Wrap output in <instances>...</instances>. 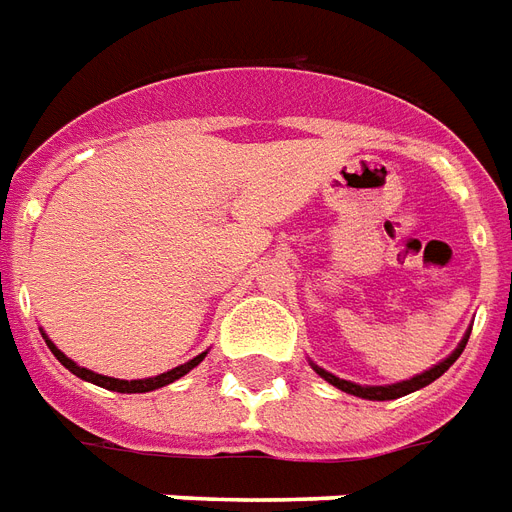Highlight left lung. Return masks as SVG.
I'll use <instances>...</instances> for the list:
<instances>
[{
	"mask_svg": "<svg viewBox=\"0 0 512 512\" xmlns=\"http://www.w3.org/2000/svg\"><path fill=\"white\" fill-rule=\"evenodd\" d=\"M469 333H472V327L466 330V335L461 338V343L455 346L453 354H447L442 363H436L434 368H428V371H423V374L412 376V379H406V382H395V384H357V382H346V379H341V376L330 374V371H324L322 365H316L311 360V368L316 371V374L322 376L324 382H330L333 387H338V390H343V393L349 395H357V398H365V401H393V398H401V395H409L414 393V390H420V387H425V384L436 382L439 376L445 374L447 368L461 357V352H464L466 341H469Z\"/></svg>",
	"mask_w": 512,
	"mask_h": 512,
	"instance_id": "obj_1",
	"label": "left lung"
}]
</instances>
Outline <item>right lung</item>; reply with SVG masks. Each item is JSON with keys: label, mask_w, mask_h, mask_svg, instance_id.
<instances>
[{"label": "right lung", "mask_w": 512, "mask_h": 512, "mask_svg": "<svg viewBox=\"0 0 512 512\" xmlns=\"http://www.w3.org/2000/svg\"><path fill=\"white\" fill-rule=\"evenodd\" d=\"M43 338H46V346L51 349V354L57 357L59 363L65 365L70 374H76L78 379H84V382H92V384H98V387H106V390H114V393H152V390H158V387H166V384L182 379V376L188 374V371H193V368L207 357V352H201L196 354L193 360H188V363H182L177 365V368L166 371V374L149 376V379H130L128 382V379H114V376H103V374H95V371H89V368H81V365L73 363L65 352H59L57 343L51 341L46 333H43Z\"/></svg>", "instance_id": "add662e5"}]
</instances>
